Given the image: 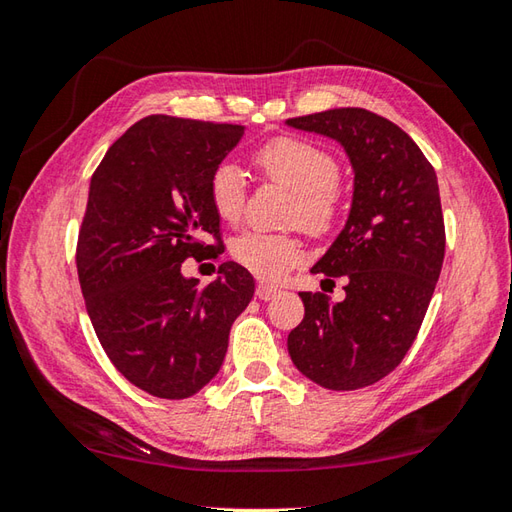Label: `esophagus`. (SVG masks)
Returning <instances> with one entry per match:
<instances>
[{
  "label": "esophagus",
  "instance_id": "esophagus-1",
  "mask_svg": "<svg viewBox=\"0 0 512 512\" xmlns=\"http://www.w3.org/2000/svg\"><path fill=\"white\" fill-rule=\"evenodd\" d=\"M279 292V288L277 286H270V284H259L257 286V290H255V295L259 297V299H264V301H268V299H273L275 295Z\"/></svg>",
  "mask_w": 512,
  "mask_h": 512
}]
</instances>
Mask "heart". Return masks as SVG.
Wrapping results in <instances>:
<instances>
[{
    "instance_id": "b5f03b06",
    "label": "heart",
    "mask_w": 512,
    "mask_h": 512,
    "mask_svg": "<svg viewBox=\"0 0 512 512\" xmlns=\"http://www.w3.org/2000/svg\"><path fill=\"white\" fill-rule=\"evenodd\" d=\"M253 165L262 178L284 184L292 191L286 209L288 224H299L312 235H325L339 222L345 202L339 182L341 167L325 147L306 138L279 136L255 149ZM209 200L222 222L235 224L242 217L246 180L235 162L224 160L213 169ZM228 250L235 264L248 273L275 281L301 262L303 242L295 231H244L233 237Z\"/></svg>"
}]
</instances>
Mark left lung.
I'll return each instance as SVG.
<instances>
[{
    "instance_id": "8db88e82",
    "label": "left lung",
    "mask_w": 512,
    "mask_h": 512,
    "mask_svg": "<svg viewBox=\"0 0 512 512\" xmlns=\"http://www.w3.org/2000/svg\"><path fill=\"white\" fill-rule=\"evenodd\" d=\"M330 136L354 167L352 211L312 273L345 279V299L299 292L292 363L312 383L352 391L394 372L416 341L444 262L438 178L407 132L363 107L288 118Z\"/></svg>"
}]
</instances>
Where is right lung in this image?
Returning <instances> with one entry per match:
<instances>
[{"instance_id":"right-lung-1","label":"right lung","mask_w":512,"mask_h":512,"mask_svg":"<svg viewBox=\"0 0 512 512\" xmlns=\"http://www.w3.org/2000/svg\"><path fill=\"white\" fill-rule=\"evenodd\" d=\"M242 134L244 125L154 114L92 173L76 242L85 308L112 365L151 396L198 394L253 299V275L235 262L209 286L182 277L187 259L222 255L209 178Z\"/></svg>"}]
</instances>
